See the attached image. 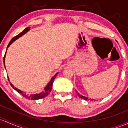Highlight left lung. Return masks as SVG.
Wrapping results in <instances>:
<instances>
[{"mask_svg": "<svg viewBox=\"0 0 128 128\" xmlns=\"http://www.w3.org/2000/svg\"><path fill=\"white\" fill-rule=\"evenodd\" d=\"M76 94H77V95H78V96H80V97L81 98H82V99L85 100H89V101H94V100H95L93 99V98H92V99H91V98H88V97H86V96H83V95H81V94H80L78 92H77V91H76Z\"/></svg>", "mask_w": 128, "mask_h": 128, "instance_id": "left-lung-1", "label": "left lung"}]
</instances>
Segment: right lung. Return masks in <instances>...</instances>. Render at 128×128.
Returning a JSON list of instances; mask_svg holds the SVG:
<instances>
[{"mask_svg":"<svg viewBox=\"0 0 128 128\" xmlns=\"http://www.w3.org/2000/svg\"><path fill=\"white\" fill-rule=\"evenodd\" d=\"M30 27H26V28H25L24 30L22 31L21 33H19V34H18L17 36H14V38H12V40H10V43L8 44V47H7V48L9 47V46H10L12 44L14 40H16V39H18V38H19L21 37V36H23L24 34H25V33H27L28 32L29 30H30ZM7 50V49H6ZM6 52H5V56H4V66L5 67V55H6ZM58 74V72H57L56 74H55L53 76L52 78V79L50 80V82H48V84H47V85L46 86V88H44V91L42 92H41L40 93H39V94H32V95H27V94H26L24 92H23V91L20 90V89H18V88H15L14 86L12 84V83L10 82V85L12 87V88H13L15 90H16L17 92H18V93L20 94L21 95H22V96H24V97H25V98H26V99H29V100H39V99H41V98H45L46 96H47V95H48V94L50 93V92H51V90H52V85H53V81H54V79H55L56 78V76ZM8 79L9 80V78H8Z\"/></svg>","mask_w":128,"mask_h":128,"instance_id":"1","label":"right lung"}]
</instances>
